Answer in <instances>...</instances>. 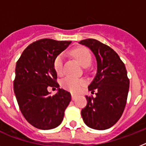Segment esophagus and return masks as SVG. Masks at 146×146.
<instances>
[{"instance_id":"1","label":"esophagus","mask_w":146,"mask_h":146,"mask_svg":"<svg viewBox=\"0 0 146 146\" xmlns=\"http://www.w3.org/2000/svg\"><path fill=\"white\" fill-rule=\"evenodd\" d=\"M71 97H72V100H75L76 98V97H77V96H76V95H74V94H72V95H71Z\"/></svg>"}]
</instances>
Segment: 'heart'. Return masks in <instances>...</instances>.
<instances>
[{
  "mask_svg": "<svg viewBox=\"0 0 146 146\" xmlns=\"http://www.w3.org/2000/svg\"><path fill=\"white\" fill-rule=\"evenodd\" d=\"M72 54L79 60L81 65L85 67L89 66L92 63V54L90 51L86 48H77L72 51ZM54 68L58 75L64 73V55L60 54L54 60ZM61 86L64 89L73 93L80 92L86 85V81L80 78L66 76L60 82Z\"/></svg>",
  "mask_w": 146,
  "mask_h": 146,
  "instance_id": "1",
  "label": "heart"
}]
</instances>
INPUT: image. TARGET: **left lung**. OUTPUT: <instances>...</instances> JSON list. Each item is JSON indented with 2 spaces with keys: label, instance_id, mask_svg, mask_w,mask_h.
I'll return each instance as SVG.
<instances>
[{
  "label": "left lung",
  "instance_id": "left-lung-1",
  "mask_svg": "<svg viewBox=\"0 0 146 146\" xmlns=\"http://www.w3.org/2000/svg\"><path fill=\"white\" fill-rule=\"evenodd\" d=\"M80 44L90 48L97 60V73L89 86L96 96H86L87 104L81 111L83 121L95 129H108L122 116L127 104L129 80L119 55L99 41L88 38Z\"/></svg>",
  "mask_w": 146,
  "mask_h": 146
}]
</instances>
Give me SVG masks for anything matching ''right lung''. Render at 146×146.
<instances>
[{"label": "right lung", "mask_w": 146, "mask_h": 146, "mask_svg": "<svg viewBox=\"0 0 146 146\" xmlns=\"http://www.w3.org/2000/svg\"><path fill=\"white\" fill-rule=\"evenodd\" d=\"M71 42L49 38L38 40L22 53L16 65L13 90L23 115L31 125L40 129H50L63 121L71 95L59 89L50 96V87H59L54 60Z\"/></svg>", "instance_id": "add662e5"}]
</instances>
